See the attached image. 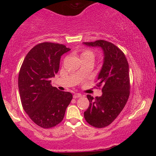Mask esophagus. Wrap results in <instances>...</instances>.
I'll list each match as a JSON object with an SVG mask.
<instances>
[{"label": "esophagus", "instance_id": "esophagus-1", "mask_svg": "<svg viewBox=\"0 0 156 156\" xmlns=\"http://www.w3.org/2000/svg\"><path fill=\"white\" fill-rule=\"evenodd\" d=\"M80 97H82V94H79V93H76V94H74V95H73V98H80Z\"/></svg>", "mask_w": 156, "mask_h": 156}]
</instances>
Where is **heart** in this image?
Listing matches in <instances>:
<instances>
[{"instance_id": "obj_1", "label": "heart", "mask_w": 156, "mask_h": 156, "mask_svg": "<svg viewBox=\"0 0 156 156\" xmlns=\"http://www.w3.org/2000/svg\"><path fill=\"white\" fill-rule=\"evenodd\" d=\"M80 57H81V58H84V57H90V58H94V54H93V53L91 51L87 50V51H84L82 52Z\"/></svg>"}]
</instances>
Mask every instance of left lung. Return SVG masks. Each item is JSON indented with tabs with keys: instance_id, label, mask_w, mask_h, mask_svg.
I'll use <instances>...</instances> for the list:
<instances>
[{
	"instance_id": "left-lung-1",
	"label": "left lung",
	"mask_w": 156,
	"mask_h": 156,
	"mask_svg": "<svg viewBox=\"0 0 156 156\" xmlns=\"http://www.w3.org/2000/svg\"><path fill=\"white\" fill-rule=\"evenodd\" d=\"M83 44L101 48L103 52V63L97 84L103 94L95 98L87 94L89 106L84 112V118L93 127L104 128L117 117L129 98V66L123 52L112 42L97 40Z\"/></svg>"
}]
</instances>
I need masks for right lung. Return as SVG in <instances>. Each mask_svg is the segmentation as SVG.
<instances>
[{"mask_svg":"<svg viewBox=\"0 0 156 156\" xmlns=\"http://www.w3.org/2000/svg\"><path fill=\"white\" fill-rule=\"evenodd\" d=\"M70 50L52 42L38 44L28 52L21 66L18 88L23 108L41 128L59 124L73 99L70 92L51 85L59 69L61 56Z\"/></svg>","mask_w":156,"mask_h":156,"instance_id":"1","label":"right lung"}]
</instances>
